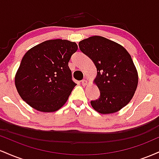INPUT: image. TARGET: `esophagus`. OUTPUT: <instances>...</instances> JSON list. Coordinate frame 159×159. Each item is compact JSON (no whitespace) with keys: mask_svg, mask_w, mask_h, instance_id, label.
<instances>
[{"mask_svg":"<svg viewBox=\"0 0 159 159\" xmlns=\"http://www.w3.org/2000/svg\"><path fill=\"white\" fill-rule=\"evenodd\" d=\"M87 81L86 79H83L81 81V84L83 85V86H85V85H87Z\"/></svg>","mask_w":159,"mask_h":159,"instance_id":"34e87169","label":"esophagus"}]
</instances>
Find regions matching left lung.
Here are the masks:
<instances>
[{
  "label": "left lung",
  "instance_id": "left-lung-1",
  "mask_svg": "<svg viewBox=\"0 0 159 159\" xmlns=\"http://www.w3.org/2000/svg\"><path fill=\"white\" fill-rule=\"evenodd\" d=\"M79 48L97 69L95 83L100 91L91 101L100 114H112L125 107L135 92L138 75L129 52L122 45L99 36L79 42Z\"/></svg>",
  "mask_w": 159,
  "mask_h": 159
}]
</instances>
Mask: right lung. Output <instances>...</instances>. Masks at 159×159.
<instances>
[{"instance_id": "right-lung-1", "label": "right lung", "mask_w": 159, "mask_h": 159, "mask_svg": "<svg viewBox=\"0 0 159 159\" xmlns=\"http://www.w3.org/2000/svg\"><path fill=\"white\" fill-rule=\"evenodd\" d=\"M77 50L75 43L58 39L47 40L27 51L15 78L24 101L42 112L59 110L76 85L68 64Z\"/></svg>"}]
</instances>
